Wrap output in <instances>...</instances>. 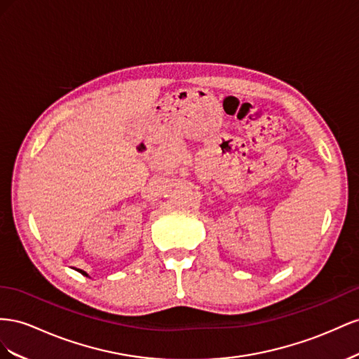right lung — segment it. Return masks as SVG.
<instances>
[{"label": "right lung", "mask_w": 359, "mask_h": 359, "mask_svg": "<svg viewBox=\"0 0 359 359\" xmlns=\"http://www.w3.org/2000/svg\"><path fill=\"white\" fill-rule=\"evenodd\" d=\"M79 272H81V273H83V275H86V276H87V273H86L84 271H79Z\"/></svg>", "instance_id": "obj_1"}]
</instances>
